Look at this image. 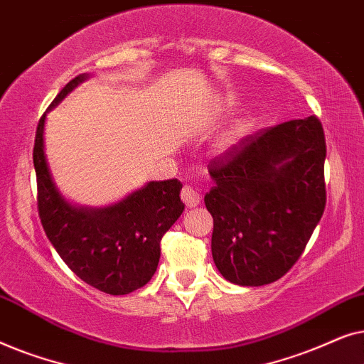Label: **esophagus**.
<instances>
[{
	"label": "esophagus",
	"mask_w": 364,
	"mask_h": 364,
	"mask_svg": "<svg viewBox=\"0 0 364 364\" xmlns=\"http://www.w3.org/2000/svg\"><path fill=\"white\" fill-rule=\"evenodd\" d=\"M181 198H182V202L186 203V205H187L188 208L197 207L198 202H200V196H198L196 188L191 187V186H183V187H182Z\"/></svg>",
	"instance_id": "obj_1"
}]
</instances>
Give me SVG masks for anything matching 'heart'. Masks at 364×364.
Wrapping results in <instances>:
<instances>
[{
    "mask_svg": "<svg viewBox=\"0 0 364 364\" xmlns=\"http://www.w3.org/2000/svg\"><path fill=\"white\" fill-rule=\"evenodd\" d=\"M248 131H250V124H248V122L238 124V126L233 129L232 132H228L227 136H225V139H223V146H225V147L233 146V144H235L240 137L245 136Z\"/></svg>",
    "mask_w": 364,
    "mask_h": 364,
    "instance_id": "b5f03b06",
    "label": "heart"
}]
</instances>
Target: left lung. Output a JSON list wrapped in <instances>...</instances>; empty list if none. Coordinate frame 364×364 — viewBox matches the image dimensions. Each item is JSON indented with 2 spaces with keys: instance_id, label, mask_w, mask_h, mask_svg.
<instances>
[{
  "instance_id": "8db88e82",
  "label": "left lung",
  "mask_w": 364,
  "mask_h": 364,
  "mask_svg": "<svg viewBox=\"0 0 364 364\" xmlns=\"http://www.w3.org/2000/svg\"><path fill=\"white\" fill-rule=\"evenodd\" d=\"M320 119H293L243 137L208 164L212 257L242 287L277 282L301 257L326 205Z\"/></svg>"
}]
</instances>
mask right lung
<instances>
[{
  "label": "right lung",
  "mask_w": 364,
  "mask_h": 364,
  "mask_svg": "<svg viewBox=\"0 0 364 364\" xmlns=\"http://www.w3.org/2000/svg\"><path fill=\"white\" fill-rule=\"evenodd\" d=\"M87 74L71 79L49 109ZM43 114L34 139L38 212L49 242L64 263L87 285L109 295H127L146 285L157 270L161 240L181 217L182 183L177 178L149 182L141 191L106 208H77L61 197L44 156Z\"/></svg>",
  "instance_id": "1"
}]
</instances>
